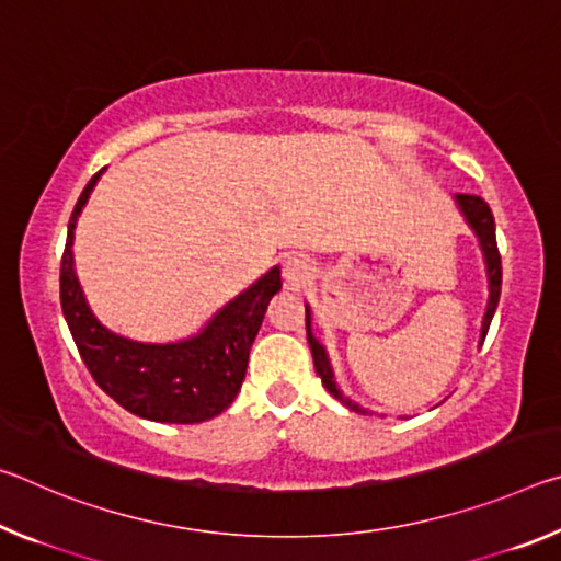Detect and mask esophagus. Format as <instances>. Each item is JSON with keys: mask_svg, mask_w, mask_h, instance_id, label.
Here are the masks:
<instances>
[{"mask_svg": "<svg viewBox=\"0 0 561 561\" xmlns=\"http://www.w3.org/2000/svg\"><path fill=\"white\" fill-rule=\"evenodd\" d=\"M311 277V262L304 254H291L284 260V279L291 284H301Z\"/></svg>", "mask_w": 561, "mask_h": 561, "instance_id": "1", "label": "esophagus"}]
</instances>
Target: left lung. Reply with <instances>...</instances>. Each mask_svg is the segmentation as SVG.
Returning <instances> with one entry per match:
<instances>
[{
	"label": "left lung",
	"mask_w": 561,
	"mask_h": 561,
	"mask_svg": "<svg viewBox=\"0 0 561 561\" xmlns=\"http://www.w3.org/2000/svg\"><path fill=\"white\" fill-rule=\"evenodd\" d=\"M458 203H460V210L465 213V217H468V222L472 225V230L478 232L482 252H485V262H488L490 299H488L485 319H482V341H485L490 321H492V317H495V309H497V301H500V289H502V260H500V250H497V240H495V217H492L490 205L482 201L480 195H465L462 193V195H458ZM307 341H309L311 356H314V368H317V374H319L321 383H324L327 391L334 396L336 401H341L346 408H351V411L364 413V408H358L354 401H348V398L341 396V391L336 388L334 374H331V366H329V358H327V351L314 339V334H311L309 307H307Z\"/></svg>",
	"instance_id": "1"
}]
</instances>
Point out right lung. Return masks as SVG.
<instances>
[{
  "label": "right lung",
  "instance_id": "right-lung-1",
  "mask_svg": "<svg viewBox=\"0 0 561 561\" xmlns=\"http://www.w3.org/2000/svg\"><path fill=\"white\" fill-rule=\"evenodd\" d=\"M101 170L76 203L61 254V309L76 348L103 391L133 415L158 423H203L240 393L252 341L267 304L282 289L279 267L217 311L201 334L178 344H140L101 327L73 274V227Z\"/></svg>",
  "mask_w": 561,
  "mask_h": 561
}]
</instances>
